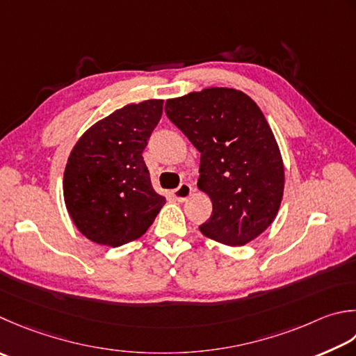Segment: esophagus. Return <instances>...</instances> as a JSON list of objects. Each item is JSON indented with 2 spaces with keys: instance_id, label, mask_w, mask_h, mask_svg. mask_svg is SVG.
Here are the masks:
<instances>
[{
  "instance_id": "esophagus-1",
  "label": "esophagus",
  "mask_w": 356,
  "mask_h": 356,
  "mask_svg": "<svg viewBox=\"0 0 356 356\" xmlns=\"http://www.w3.org/2000/svg\"><path fill=\"white\" fill-rule=\"evenodd\" d=\"M191 193H193V186L190 184L182 182V184L179 185V188H176V190H172V196L176 197L179 202H184V200H186L188 197L191 196Z\"/></svg>"
}]
</instances>
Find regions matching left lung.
I'll return each instance as SVG.
<instances>
[{
	"mask_svg": "<svg viewBox=\"0 0 356 356\" xmlns=\"http://www.w3.org/2000/svg\"><path fill=\"white\" fill-rule=\"evenodd\" d=\"M165 113L200 152L197 186L213 204L200 233L229 247L256 239L280 211L285 180L259 106L242 90L207 88L166 100Z\"/></svg>",
	"mask_w": 356,
	"mask_h": 356,
	"instance_id": "left-lung-1",
	"label": "left lung"
}]
</instances>
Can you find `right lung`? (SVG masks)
Instances as JSON below:
<instances>
[{
    "label": "right lung",
    "instance_id": "obj_1",
    "mask_svg": "<svg viewBox=\"0 0 356 356\" xmlns=\"http://www.w3.org/2000/svg\"><path fill=\"white\" fill-rule=\"evenodd\" d=\"M163 100H145L92 124L69 154L63 196L79 232L120 247L146 233L166 199L154 191L142 152L162 117Z\"/></svg>",
    "mask_w": 356,
    "mask_h": 356
}]
</instances>
